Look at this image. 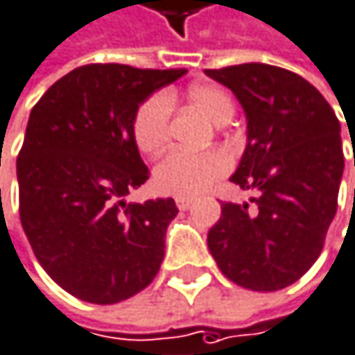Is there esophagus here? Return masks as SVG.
Returning a JSON list of instances; mask_svg holds the SVG:
<instances>
[{"label": "esophagus", "mask_w": 355, "mask_h": 355, "mask_svg": "<svg viewBox=\"0 0 355 355\" xmlns=\"http://www.w3.org/2000/svg\"><path fill=\"white\" fill-rule=\"evenodd\" d=\"M193 205V199L191 197H177V207L178 209H189Z\"/></svg>", "instance_id": "1"}]
</instances>
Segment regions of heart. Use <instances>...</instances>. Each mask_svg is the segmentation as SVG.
I'll use <instances>...</instances> for the list:
<instances>
[{
    "mask_svg": "<svg viewBox=\"0 0 355 355\" xmlns=\"http://www.w3.org/2000/svg\"><path fill=\"white\" fill-rule=\"evenodd\" d=\"M191 101L215 123H227L234 115V101L217 85L203 83L189 91ZM173 99L168 93H154L134 113L132 134L136 146L146 154H156L168 140ZM232 162L223 150L187 152L173 150L154 166V187L160 193L195 197L227 175Z\"/></svg>",
    "mask_w": 355,
    "mask_h": 355,
    "instance_id": "b5f03b06",
    "label": "heart"
}]
</instances>
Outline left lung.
<instances>
[{"mask_svg":"<svg viewBox=\"0 0 355 355\" xmlns=\"http://www.w3.org/2000/svg\"><path fill=\"white\" fill-rule=\"evenodd\" d=\"M248 117V146L230 178L248 203H221L207 245L219 270L250 291L297 282L319 258L338 211L343 175L339 119L301 75L262 62L207 69Z\"/></svg>","mask_w":355,"mask_h":355,"instance_id":"left-lung-1","label":"left lung"}]
</instances>
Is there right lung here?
<instances>
[{
	"mask_svg": "<svg viewBox=\"0 0 355 355\" xmlns=\"http://www.w3.org/2000/svg\"><path fill=\"white\" fill-rule=\"evenodd\" d=\"M184 69L85 64L32 107L17 154L19 221L40 266L73 297L113 305L154 280L173 199L125 203L150 173L134 142V113Z\"/></svg>",
	"mask_w": 355,
	"mask_h": 355,
	"instance_id": "obj_1",
	"label": "right lung"
}]
</instances>
